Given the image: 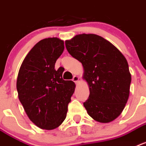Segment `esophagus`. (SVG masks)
<instances>
[{
    "label": "esophagus",
    "instance_id": "1",
    "mask_svg": "<svg viewBox=\"0 0 146 146\" xmlns=\"http://www.w3.org/2000/svg\"><path fill=\"white\" fill-rule=\"evenodd\" d=\"M73 81L75 82V83H78L79 81V77L78 76H74L73 77Z\"/></svg>",
    "mask_w": 146,
    "mask_h": 146
}]
</instances>
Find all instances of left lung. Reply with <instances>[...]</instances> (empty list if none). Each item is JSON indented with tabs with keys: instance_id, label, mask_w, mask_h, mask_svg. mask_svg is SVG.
I'll list each match as a JSON object with an SVG mask.
<instances>
[{
	"instance_id": "8db88e82",
	"label": "left lung",
	"mask_w": 146,
	"mask_h": 146,
	"mask_svg": "<svg viewBox=\"0 0 146 146\" xmlns=\"http://www.w3.org/2000/svg\"><path fill=\"white\" fill-rule=\"evenodd\" d=\"M65 45L83 66V79L90 91L83 104L88 114L100 123L114 121L122 112L130 94L131 75L125 57L97 34H78Z\"/></svg>"
}]
</instances>
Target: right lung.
<instances>
[{"mask_svg":"<svg viewBox=\"0 0 146 146\" xmlns=\"http://www.w3.org/2000/svg\"><path fill=\"white\" fill-rule=\"evenodd\" d=\"M64 49V41L58 37L40 40L26 55L19 71V99L29 119L41 129L53 130L62 124L75 91L73 81L63 79L64 69H54Z\"/></svg>","mask_w":146,"mask_h":146,"instance_id":"right-lung-1","label":"right lung"}]
</instances>
